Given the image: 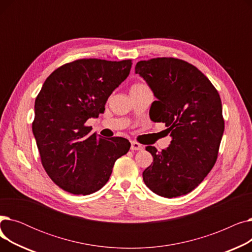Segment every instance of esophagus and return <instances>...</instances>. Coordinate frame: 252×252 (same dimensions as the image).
<instances>
[{
    "instance_id": "34e87169",
    "label": "esophagus",
    "mask_w": 252,
    "mask_h": 252,
    "mask_svg": "<svg viewBox=\"0 0 252 252\" xmlns=\"http://www.w3.org/2000/svg\"><path fill=\"white\" fill-rule=\"evenodd\" d=\"M143 149V146L141 144L137 143V142H131V145H130V150L133 151H139V150H142Z\"/></svg>"
}]
</instances>
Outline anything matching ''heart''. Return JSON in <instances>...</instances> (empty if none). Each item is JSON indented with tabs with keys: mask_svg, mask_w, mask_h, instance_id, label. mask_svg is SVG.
Returning a JSON list of instances; mask_svg holds the SVG:
<instances>
[{
	"mask_svg": "<svg viewBox=\"0 0 252 252\" xmlns=\"http://www.w3.org/2000/svg\"><path fill=\"white\" fill-rule=\"evenodd\" d=\"M144 87H146V86H145V85H142V84H137V85L133 86L131 88H133V89H139V88H144Z\"/></svg>",
	"mask_w": 252,
	"mask_h": 252,
	"instance_id": "b5f03b06",
	"label": "heart"
}]
</instances>
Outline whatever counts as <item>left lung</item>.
I'll return each instance as SVG.
<instances>
[{
  "label": "left lung",
  "mask_w": 252,
  "mask_h": 252,
  "mask_svg": "<svg viewBox=\"0 0 252 252\" xmlns=\"http://www.w3.org/2000/svg\"><path fill=\"white\" fill-rule=\"evenodd\" d=\"M135 72L157 99L150 108L151 121L164 123L171 137L161 152L146 147L153 162L143 171V181L165 198L186 195L217 161L224 128L219 93L194 65L176 58L139 61Z\"/></svg>",
  "instance_id": "left-lung-1"
}]
</instances>
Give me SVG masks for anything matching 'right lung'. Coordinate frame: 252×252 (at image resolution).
Masks as SVG:
<instances>
[{"label":"right lung","mask_w":252,"mask_h":252,"mask_svg":"<svg viewBox=\"0 0 252 252\" xmlns=\"http://www.w3.org/2000/svg\"><path fill=\"white\" fill-rule=\"evenodd\" d=\"M130 67L131 60H75L53 71L38 93L32 133L45 170L64 191L89 195L100 190L117 158L129 150L128 140L102 139L85 124L104 112Z\"/></svg>","instance_id":"1"}]
</instances>
